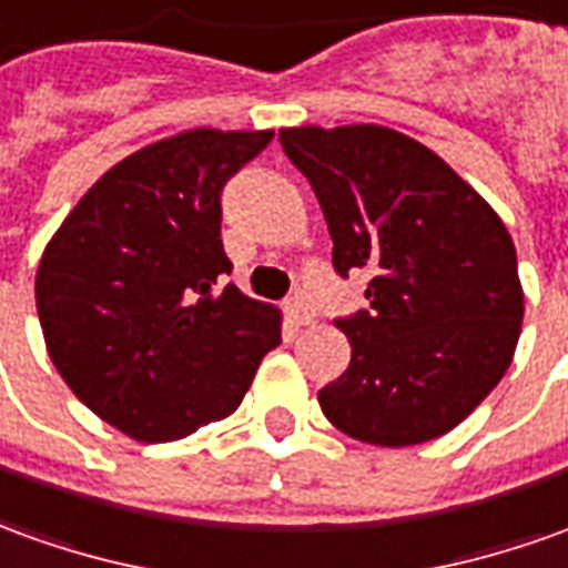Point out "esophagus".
<instances>
[{
	"instance_id": "obj_1",
	"label": "esophagus",
	"mask_w": 568,
	"mask_h": 568,
	"mask_svg": "<svg viewBox=\"0 0 568 568\" xmlns=\"http://www.w3.org/2000/svg\"><path fill=\"white\" fill-rule=\"evenodd\" d=\"M284 312H287V318H291V324H296V327H303V324L312 322V312H308V306L303 300H287V303H284Z\"/></svg>"
}]
</instances>
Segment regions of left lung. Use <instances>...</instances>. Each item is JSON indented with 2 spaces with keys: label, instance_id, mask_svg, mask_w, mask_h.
<instances>
[{
  "label": "left lung",
  "instance_id": "8db88e82",
  "mask_svg": "<svg viewBox=\"0 0 568 568\" xmlns=\"http://www.w3.org/2000/svg\"><path fill=\"white\" fill-rule=\"evenodd\" d=\"M277 139L322 203L336 275H371V306L336 318L352 358L318 393L324 417L383 448L439 439L514 358L523 287L510 234L439 154L396 129L296 126Z\"/></svg>",
  "mask_w": 568,
  "mask_h": 568
}]
</instances>
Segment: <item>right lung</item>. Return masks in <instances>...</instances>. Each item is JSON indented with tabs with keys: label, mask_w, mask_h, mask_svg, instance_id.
<instances>
[{
	"label": "right lung",
	"mask_w": 568,
	"mask_h": 568,
	"mask_svg": "<svg viewBox=\"0 0 568 568\" xmlns=\"http://www.w3.org/2000/svg\"><path fill=\"white\" fill-rule=\"evenodd\" d=\"M275 132L191 129L120 160L42 253L37 312L58 374L101 420L172 442L229 417L281 343L234 284L222 187Z\"/></svg>",
	"instance_id": "obj_1"
}]
</instances>
